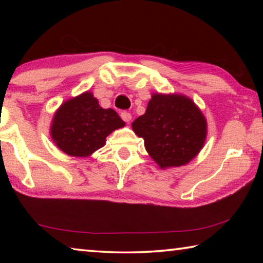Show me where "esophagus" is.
Listing matches in <instances>:
<instances>
[{
  "label": "esophagus",
  "mask_w": 263,
  "mask_h": 263,
  "mask_svg": "<svg viewBox=\"0 0 263 263\" xmlns=\"http://www.w3.org/2000/svg\"><path fill=\"white\" fill-rule=\"evenodd\" d=\"M121 117L124 122L126 123H130L131 119H132V116L130 112H127V111H123V112L121 114Z\"/></svg>",
  "instance_id": "obj_1"
}]
</instances>
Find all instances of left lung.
<instances>
[{
    "instance_id": "left-lung-1",
    "label": "left lung",
    "mask_w": 263,
    "mask_h": 263,
    "mask_svg": "<svg viewBox=\"0 0 263 263\" xmlns=\"http://www.w3.org/2000/svg\"><path fill=\"white\" fill-rule=\"evenodd\" d=\"M161 169L189 163L205 144L208 123L201 109L182 94L154 92L145 114L132 123Z\"/></svg>"
}]
</instances>
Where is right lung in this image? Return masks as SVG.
I'll return each mask as SVG.
<instances>
[{
  "instance_id": "1",
  "label": "right lung",
  "mask_w": 263,
  "mask_h": 263,
  "mask_svg": "<svg viewBox=\"0 0 263 263\" xmlns=\"http://www.w3.org/2000/svg\"><path fill=\"white\" fill-rule=\"evenodd\" d=\"M125 123L114 109H103L92 92L64 102L52 118L50 135L58 148L70 157L88 158L103 147L106 137Z\"/></svg>"
}]
</instances>
